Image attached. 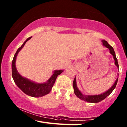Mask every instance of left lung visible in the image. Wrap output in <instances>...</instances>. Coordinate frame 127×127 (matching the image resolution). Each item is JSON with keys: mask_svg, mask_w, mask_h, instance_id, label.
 <instances>
[{"mask_svg": "<svg viewBox=\"0 0 127 127\" xmlns=\"http://www.w3.org/2000/svg\"><path fill=\"white\" fill-rule=\"evenodd\" d=\"M102 42H103V44L104 46H105L106 47H107V48L109 49L110 50V53L113 56V58H114L115 60V65L117 66V67L119 68V65L118 63V60L116 57V55H115V52L114 51V49H113V48L110 46V45L107 43V41L103 40H102ZM118 78H117V79L115 81L114 85H113L112 87L110 88L108 91L105 92L104 93H103V94H100V95H85L84 94H82L81 93V92L78 90V87L76 86V78L74 79L73 82V87L74 89V93H75V95L79 98L81 100H84L85 101L90 102V103H98V102L101 101V100H104V98H106L109 95H110L111 94V93L113 91V90L116 87V84H117L118 82Z\"/></svg>", "mask_w": 127, "mask_h": 127, "instance_id": "1", "label": "left lung"}]
</instances>
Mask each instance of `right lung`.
Masks as SVG:
<instances>
[{
	"label": "right lung",
	"instance_id": "obj_1",
	"mask_svg": "<svg viewBox=\"0 0 127 127\" xmlns=\"http://www.w3.org/2000/svg\"><path fill=\"white\" fill-rule=\"evenodd\" d=\"M31 37H30L27 39V40L24 42L21 47L19 48L14 55L12 63V76L16 85L26 94L33 97H40L50 93L58 75L62 73L63 70H55L53 75L49 78L48 82L43 83V84H36V83L32 82L27 79L23 78L18 73L15 67L16 58L19 51L24 46L26 42L31 39Z\"/></svg>",
	"mask_w": 127,
	"mask_h": 127
}]
</instances>
